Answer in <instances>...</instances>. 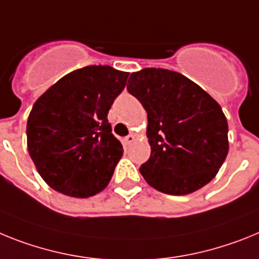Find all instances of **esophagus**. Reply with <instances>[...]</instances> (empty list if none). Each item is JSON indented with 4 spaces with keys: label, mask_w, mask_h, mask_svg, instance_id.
<instances>
[{
    "label": "esophagus",
    "mask_w": 259,
    "mask_h": 259,
    "mask_svg": "<svg viewBox=\"0 0 259 259\" xmlns=\"http://www.w3.org/2000/svg\"><path fill=\"white\" fill-rule=\"evenodd\" d=\"M134 139H136V136H134V134H129V136L125 138V142H126L127 145H130V143L134 142Z\"/></svg>",
    "instance_id": "esophagus-1"
}]
</instances>
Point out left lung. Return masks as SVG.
Listing matches in <instances>:
<instances>
[{
	"instance_id": "8db88e82",
	"label": "left lung",
	"mask_w": 259,
	"mask_h": 259,
	"mask_svg": "<svg viewBox=\"0 0 259 259\" xmlns=\"http://www.w3.org/2000/svg\"><path fill=\"white\" fill-rule=\"evenodd\" d=\"M126 89L147 112L151 155L139 170L148 185L185 195L210 183L228 154V123L220 105L167 69L132 73Z\"/></svg>"
}]
</instances>
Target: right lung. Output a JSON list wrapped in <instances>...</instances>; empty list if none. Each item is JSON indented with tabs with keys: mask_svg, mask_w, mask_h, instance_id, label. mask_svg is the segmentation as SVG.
Returning <instances> with one entry per match:
<instances>
[{
	"mask_svg": "<svg viewBox=\"0 0 259 259\" xmlns=\"http://www.w3.org/2000/svg\"><path fill=\"white\" fill-rule=\"evenodd\" d=\"M127 75L91 65L62 76L36 100L27 121V148L52 189L87 198L111 181L123 150L107 116Z\"/></svg>",
	"mask_w": 259,
	"mask_h": 259,
	"instance_id": "obj_1",
	"label": "right lung"
}]
</instances>
